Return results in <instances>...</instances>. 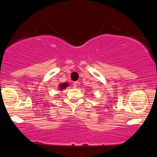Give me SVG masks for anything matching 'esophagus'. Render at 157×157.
<instances>
[{
	"label": "esophagus",
	"instance_id": "esophagus-1",
	"mask_svg": "<svg viewBox=\"0 0 157 157\" xmlns=\"http://www.w3.org/2000/svg\"><path fill=\"white\" fill-rule=\"evenodd\" d=\"M78 82H77V81H75V82H74L73 83V86H74V88H76V87H77V86H78Z\"/></svg>",
	"mask_w": 157,
	"mask_h": 157
}]
</instances>
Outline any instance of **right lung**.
<instances>
[{"mask_svg": "<svg viewBox=\"0 0 157 157\" xmlns=\"http://www.w3.org/2000/svg\"><path fill=\"white\" fill-rule=\"evenodd\" d=\"M68 86V83H61V84L59 85V89L61 90H63L64 89H66V87H67Z\"/></svg>", "mask_w": 157, "mask_h": 157, "instance_id": "add662e5", "label": "right lung"}]
</instances>
